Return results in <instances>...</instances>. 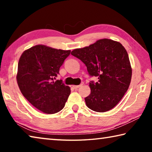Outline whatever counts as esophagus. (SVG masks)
Segmentation results:
<instances>
[{"instance_id":"34e87169","label":"esophagus","mask_w":152,"mask_h":152,"mask_svg":"<svg viewBox=\"0 0 152 152\" xmlns=\"http://www.w3.org/2000/svg\"><path fill=\"white\" fill-rule=\"evenodd\" d=\"M82 85H83V84H80V85H73V88H74V89H78V88H79L80 87H81Z\"/></svg>"}]
</instances>
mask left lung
Returning <instances> with one entry per match:
<instances>
[{
    "instance_id": "obj_1",
    "label": "left lung",
    "mask_w": 152,
    "mask_h": 152,
    "mask_svg": "<svg viewBox=\"0 0 152 152\" xmlns=\"http://www.w3.org/2000/svg\"><path fill=\"white\" fill-rule=\"evenodd\" d=\"M71 54L85 64L90 75L99 79L89 84L91 94L85 98L86 106L99 113L114 108L128 90L132 76L128 53L121 43L101 39L75 49Z\"/></svg>"
}]
</instances>
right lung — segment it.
<instances>
[{
	"label": "right lung",
	"instance_id": "obj_1",
	"mask_svg": "<svg viewBox=\"0 0 152 152\" xmlns=\"http://www.w3.org/2000/svg\"><path fill=\"white\" fill-rule=\"evenodd\" d=\"M70 51L37 45L24 51L19 58L16 78L20 91L43 113L60 111L70 94L68 86L53 81Z\"/></svg>",
	"mask_w": 152,
	"mask_h": 152
}]
</instances>
